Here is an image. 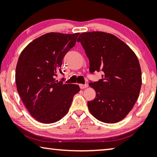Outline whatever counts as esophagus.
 <instances>
[{
  "mask_svg": "<svg viewBox=\"0 0 157 157\" xmlns=\"http://www.w3.org/2000/svg\"><path fill=\"white\" fill-rule=\"evenodd\" d=\"M79 87H80V89H86V88H87V87H88V85H87L86 84H79Z\"/></svg>",
  "mask_w": 157,
  "mask_h": 157,
  "instance_id": "1",
  "label": "esophagus"
}]
</instances>
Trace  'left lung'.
I'll return each mask as SVG.
<instances>
[{
    "label": "left lung",
    "mask_w": 157,
    "mask_h": 157,
    "mask_svg": "<svg viewBox=\"0 0 157 157\" xmlns=\"http://www.w3.org/2000/svg\"><path fill=\"white\" fill-rule=\"evenodd\" d=\"M89 59V71L102 73L90 82L96 92L88 101L89 111L98 121L115 123L126 117L139 98L142 84L139 59L118 37L103 32L82 33L78 39Z\"/></svg>",
    "instance_id": "left-lung-1"
}]
</instances>
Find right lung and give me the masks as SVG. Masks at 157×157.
I'll return each instance as SVG.
<instances>
[{
  "label": "right lung",
  "mask_w": 157,
  "mask_h": 157,
  "mask_svg": "<svg viewBox=\"0 0 157 157\" xmlns=\"http://www.w3.org/2000/svg\"><path fill=\"white\" fill-rule=\"evenodd\" d=\"M79 33H50L29 44L21 52L16 68L17 91L31 116L42 123H55L69 110L77 84L55 80L63 75L61 66Z\"/></svg>",
  "instance_id": "1"
}]
</instances>
